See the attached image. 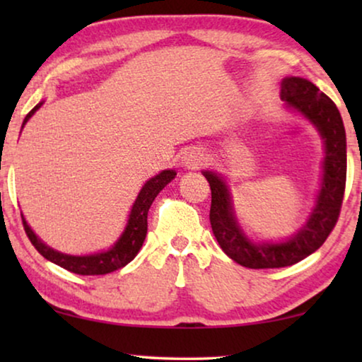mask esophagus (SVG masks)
I'll return each mask as SVG.
<instances>
[{"label": "esophagus", "mask_w": 362, "mask_h": 362, "mask_svg": "<svg viewBox=\"0 0 362 362\" xmlns=\"http://www.w3.org/2000/svg\"><path fill=\"white\" fill-rule=\"evenodd\" d=\"M206 155L204 151L199 150V148H189V150H186L182 153V163H185V166L191 168V170H194V168H199L206 163Z\"/></svg>", "instance_id": "34e87169"}]
</instances>
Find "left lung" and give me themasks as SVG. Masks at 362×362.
<instances>
[{
  "label": "left lung",
  "instance_id": "1",
  "mask_svg": "<svg viewBox=\"0 0 362 362\" xmlns=\"http://www.w3.org/2000/svg\"><path fill=\"white\" fill-rule=\"evenodd\" d=\"M281 100L303 113L325 140V173L318 201L298 234L281 244H254L242 234L232 212L226 182L204 171L211 186V227L221 249L247 269H280L293 265L318 250L338 222L346 187V132L339 110L328 95L306 78L281 82Z\"/></svg>",
  "mask_w": 362,
  "mask_h": 362
}]
</instances>
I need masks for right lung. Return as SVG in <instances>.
<instances>
[{"label":"right lung","mask_w":362,"mask_h":362,"mask_svg":"<svg viewBox=\"0 0 362 362\" xmlns=\"http://www.w3.org/2000/svg\"><path fill=\"white\" fill-rule=\"evenodd\" d=\"M39 107H41V103L34 107L33 110L28 113L26 118H24L23 125L33 117V113L36 112ZM175 176H176L175 171L166 170L160 173V175H156L155 177H151V180L143 186V189L136 197L135 204L132 207L130 219H128L127 229L122 234L120 240H118L110 250L102 252V254L83 255V257L61 254V252L54 250L46 244H42L23 217L24 230H26L28 239L31 240V244L34 247H36L39 254H41L44 259L51 260L52 264L62 267V269H66L77 275L110 274V272L122 269V267H125L127 264H130V262L136 257L138 252H140L143 240H145L146 237V230H148V211H150V206L153 204V201H155L158 192H160Z\"/></svg>","instance_id":"add662e5"}]
</instances>
